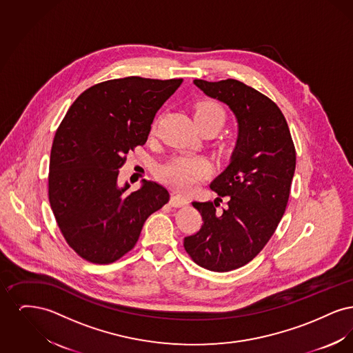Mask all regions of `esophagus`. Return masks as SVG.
Segmentation results:
<instances>
[{
    "label": "esophagus",
    "instance_id": "34e87169",
    "mask_svg": "<svg viewBox=\"0 0 353 353\" xmlns=\"http://www.w3.org/2000/svg\"><path fill=\"white\" fill-rule=\"evenodd\" d=\"M169 203H170V206H173V208H181V206L188 205L189 201H188V199H185V197L180 196V194H173Z\"/></svg>",
    "mask_w": 353,
    "mask_h": 353
}]
</instances>
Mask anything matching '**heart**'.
Here are the masks:
<instances>
[{"mask_svg":"<svg viewBox=\"0 0 353 353\" xmlns=\"http://www.w3.org/2000/svg\"><path fill=\"white\" fill-rule=\"evenodd\" d=\"M194 119L200 128L213 127L219 130L226 121L223 107L216 101H201L194 108ZM153 125L152 131H154ZM210 170V164L206 159L192 154H181L173 157L160 168V176L169 184L174 185L183 192L192 190L203 180Z\"/></svg>","mask_w":353,"mask_h":353,"instance_id":"obj_1","label":"heart"}]
</instances>
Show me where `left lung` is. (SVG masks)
<instances>
[{
  "mask_svg": "<svg viewBox=\"0 0 353 353\" xmlns=\"http://www.w3.org/2000/svg\"><path fill=\"white\" fill-rule=\"evenodd\" d=\"M194 84L226 103L238 120L230 164L213 180V202H192L201 213L200 232L185 236V252L203 269L226 272L252 261L283 217L296 165V152L279 107L235 79ZM228 202L225 208L220 202Z\"/></svg>",
  "mask_w": 353,
  "mask_h": 353,
  "instance_id": "obj_1",
  "label": "left lung"
}]
</instances>
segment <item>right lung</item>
Masks as SVG:
<instances>
[{"label":"right lung","instance_id":"right-lung-1","mask_svg":"<svg viewBox=\"0 0 353 353\" xmlns=\"http://www.w3.org/2000/svg\"><path fill=\"white\" fill-rule=\"evenodd\" d=\"M183 79L127 77L94 84L71 104L50 154L49 201L68 246L97 265L131 252L144 222L169 201L154 181L118 186L128 152L144 145L156 112Z\"/></svg>","mask_w":353,"mask_h":353}]
</instances>
